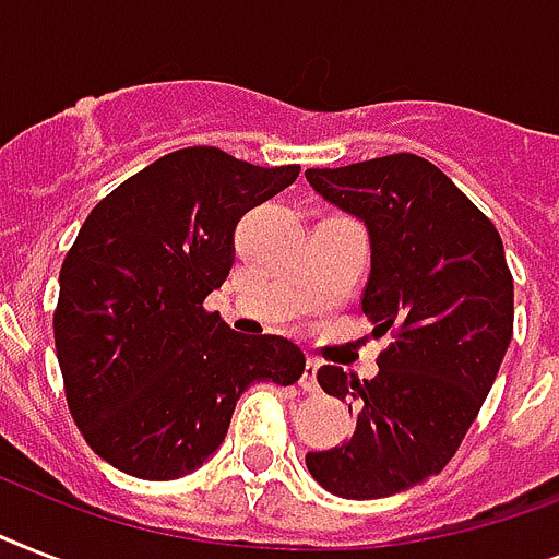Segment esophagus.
<instances>
[{"label":"esophagus","mask_w":559,"mask_h":559,"mask_svg":"<svg viewBox=\"0 0 559 559\" xmlns=\"http://www.w3.org/2000/svg\"><path fill=\"white\" fill-rule=\"evenodd\" d=\"M316 373H319V362H316V359H307L305 373H301V382H298L305 394H316V391H319V380H316Z\"/></svg>","instance_id":"obj_1"}]
</instances>
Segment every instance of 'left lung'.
<instances>
[{
  "label": "left lung",
  "instance_id": "left-lung-1",
  "mask_svg": "<svg viewBox=\"0 0 559 559\" xmlns=\"http://www.w3.org/2000/svg\"><path fill=\"white\" fill-rule=\"evenodd\" d=\"M305 177L366 226L362 313L373 336H391L373 380L336 366L316 373L357 426L342 447L307 452V469L333 496L385 499L438 476L476 420L513 336L511 270L493 223L420 156Z\"/></svg>",
  "mask_w": 559,
  "mask_h": 559
}]
</instances>
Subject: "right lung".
Wrapping results in <instances>:
<instances>
[{"label": "right lung", "instance_id": "obj_1", "mask_svg": "<svg viewBox=\"0 0 559 559\" xmlns=\"http://www.w3.org/2000/svg\"><path fill=\"white\" fill-rule=\"evenodd\" d=\"M298 177L217 147H186L92 209L60 270L57 362L74 424L127 476L170 481L226 441L252 382L293 385L305 354L246 340L202 301L235 263V228Z\"/></svg>", "mask_w": 559, "mask_h": 559}]
</instances>
